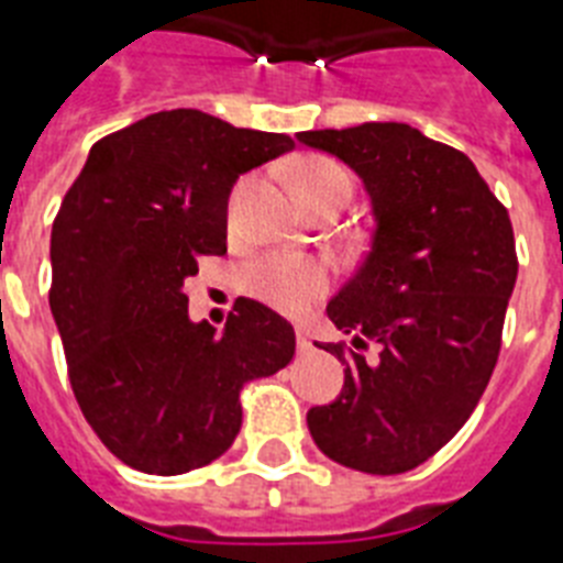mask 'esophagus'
<instances>
[{
    "mask_svg": "<svg viewBox=\"0 0 563 563\" xmlns=\"http://www.w3.org/2000/svg\"><path fill=\"white\" fill-rule=\"evenodd\" d=\"M297 350L300 353H312V335L306 329H297Z\"/></svg>",
    "mask_w": 563,
    "mask_h": 563,
    "instance_id": "34e87169",
    "label": "esophagus"
}]
</instances>
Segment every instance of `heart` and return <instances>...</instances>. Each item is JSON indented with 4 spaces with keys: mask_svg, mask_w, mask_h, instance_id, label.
Masks as SVG:
<instances>
[{
    "mask_svg": "<svg viewBox=\"0 0 563 563\" xmlns=\"http://www.w3.org/2000/svg\"><path fill=\"white\" fill-rule=\"evenodd\" d=\"M295 190L300 202L312 205L327 196H346L353 190L350 173L327 155H306L295 167ZM242 187L236 190L240 199ZM245 289L280 312H303L314 300L327 295L329 274L321 263L295 254H272L251 263L242 272Z\"/></svg>",
    "mask_w": 563,
    "mask_h": 563,
    "instance_id": "heart-1",
    "label": "heart"
}]
</instances>
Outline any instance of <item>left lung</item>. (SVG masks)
Segmentation results:
<instances>
[{"label":"left lung","mask_w":563,"mask_h":563,"mask_svg":"<svg viewBox=\"0 0 563 563\" xmlns=\"http://www.w3.org/2000/svg\"><path fill=\"white\" fill-rule=\"evenodd\" d=\"M300 144L358 173L367 257L327 306L353 346L341 396L306 413L314 445L364 474L422 465L465 424L500 353L518 280L509 213L472 158L408 123L312 130Z\"/></svg>","instance_id":"8db88e82"}]
</instances>
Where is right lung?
<instances>
[{
  "label": "right lung",
  "instance_id": "right-lung-1",
  "mask_svg": "<svg viewBox=\"0 0 563 563\" xmlns=\"http://www.w3.org/2000/svg\"><path fill=\"white\" fill-rule=\"evenodd\" d=\"M280 132L170 109L100 139L52 228V303L68 382L112 454L173 477L236 440L240 390L295 355V329L257 300L225 332L187 314L185 280L225 254L242 173L289 153Z\"/></svg>",
  "mask_w": 563,
  "mask_h": 563
}]
</instances>
